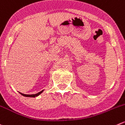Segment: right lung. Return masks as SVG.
Returning a JSON list of instances; mask_svg holds the SVG:
<instances>
[{
    "label": "right lung",
    "mask_w": 125,
    "mask_h": 125,
    "mask_svg": "<svg viewBox=\"0 0 125 125\" xmlns=\"http://www.w3.org/2000/svg\"><path fill=\"white\" fill-rule=\"evenodd\" d=\"M43 91H44V90H42V91H41V92H38V93H36V94H33V95H26V94H23V93H21V92H19V93H20L21 95H22V96H26V97L35 98V97H37V96H39V95H40L41 93H42V92H43Z\"/></svg>",
    "instance_id": "add662e5"
}]
</instances>
